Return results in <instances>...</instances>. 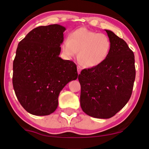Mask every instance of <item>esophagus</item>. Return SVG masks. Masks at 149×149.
<instances>
[{
	"instance_id": "obj_1",
	"label": "esophagus",
	"mask_w": 149,
	"mask_h": 149,
	"mask_svg": "<svg viewBox=\"0 0 149 149\" xmlns=\"http://www.w3.org/2000/svg\"><path fill=\"white\" fill-rule=\"evenodd\" d=\"M77 73L79 74L80 72H81V67L79 66V65H77Z\"/></svg>"
}]
</instances>
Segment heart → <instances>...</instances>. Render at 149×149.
<instances>
[{
    "label": "heart",
    "instance_id": "heart-1",
    "mask_svg": "<svg viewBox=\"0 0 149 149\" xmlns=\"http://www.w3.org/2000/svg\"><path fill=\"white\" fill-rule=\"evenodd\" d=\"M110 39L107 35L84 27L75 30L64 40L62 45L63 53L69 59L77 56L88 67H95L104 62L109 55Z\"/></svg>",
    "mask_w": 149,
    "mask_h": 149
}]
</instances>
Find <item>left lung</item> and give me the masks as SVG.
Here are the masks:
<instances>
[{"label": "left lung", "instance_id": "1", "mask_svg": "<svg viewBox=\"0 0 149 149\" xmlns=\"http://www.w3.org/2000/svg\"><path fill=\"white\" fill-rule=\"evenodd\" d=\"M111 49L105 61L82 70L80 105L85 114L100 119L112 118L131 97L135 78V56L127 44L110 30L104 29Z\"/></svg>", "mask_w": 149, "mask_h": 149}]
</instances>
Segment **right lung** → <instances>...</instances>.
I'll use <instances>...</instances> for the list:
<instances>
[{"label":"right lung","instance_id":"add662e5","mask_svg":"<svg viewBox=\"0 0 149 149\" xmlns=\"http://www.w3.org/2000/svg\"><path fill=\"white\" fill-rule=\"evenodd\" d=\"M65 29L58 24L36 27L17 45L12 83L17 100L29 114L53 113L60 91L77 78L75 63L59 57Z\"/></svg>","mask_w":149,"mask_h":149}]
</instances>
